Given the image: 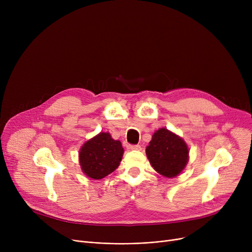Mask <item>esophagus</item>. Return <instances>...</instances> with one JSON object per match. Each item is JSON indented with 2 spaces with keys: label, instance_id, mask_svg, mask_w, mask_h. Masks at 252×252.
<instances>
[{
  "label": "esophagus",
  "instance_id": "1",
  "mask_svg": "<svg viewBox=\"0 0 252 252\" xmlns=\"http://www.w3.org/2000/svg\"><path fill=\"white\" fill-rule=\"evenodd\" d=\"M129 148H130L131 150H141V149H142L140 145H130Z\"/></svg>",
  "mask_w": 252,
  "mask_h": 252
}]
</instances>
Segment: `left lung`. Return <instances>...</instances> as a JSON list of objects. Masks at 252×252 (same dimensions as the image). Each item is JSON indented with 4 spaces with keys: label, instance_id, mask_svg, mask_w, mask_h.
<instances>
[{
    "label": "left lung",
    "instance_id": "8db88e82",
    "mask_svg": "<svg viewBox=\"0 0 252 252\" xmlns=\"http://www.w3.org/2000/svg\"><path fill=\"white\" fill-rule=\"evenodd\" d=\"M146 154L153 168L166 178H175L182 173L189 160V149L185 141L164 127L152 136Z\"/></svg>",
    "mask_w": 252,
    "mask_h": 252
}]
</instances>
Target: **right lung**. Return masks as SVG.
Segmentation results:
<instances>
[{"instance_id": "obj_1", "label": "right lung", "mask_w": 252, "mask_h": 252, "mask_svg": "<svg viewBox=\"0 0 252 252\" xmlns=\"http://www.w3.org/2000/svg\"><path fill=\"white\" fill-rule=\"evenodd\" d=\"M124 148L121 141L109 133H100L87 141L79 150V164L91 179L100 180L114 171L122 161Z\"/></svg>"}]
</instances>
